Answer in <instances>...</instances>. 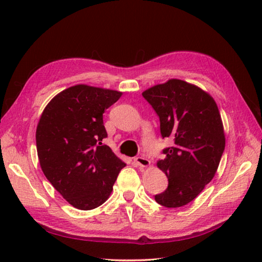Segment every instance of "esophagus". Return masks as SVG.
I'll use <instances>...</instances> for the list:
<instances>
[{
  "label": "esophagus",
  "instance_id": "1",
  "mask_svg": "<svg viewBox=\"0 0 262 262\" xmlns=\"http://www.w3.org/2000/svg\"><path fill=\"white\" fill-rule=\"evenodd\" d=\"M135 162L137 163V165L142 166V168H145V166H148L149 163H151V162H149V160H147L145 157H143V155L135 158Z\"/></svg>",
  "mask_w": 262,
  "mask_h": 262
}]
</instances>
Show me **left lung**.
<instances>
[{"mask_svg":"<svg viewBox=\"0 0 262 262\" xmlns=\"http://www.w3.org/2000/svg\"><path fill=\"white\" fill-rule=\"evenodd\" d=\"M142 94L159 116L161 135L173 142L158 162L169 185L155 200L168 208L181 207L203 191L219 168L225 148L219 108L207 92L176 79Z\"/></svg>","mask_w":262,"mask_h":262,"instance_id":"left-lung-1","label":"left lung"}]
</instances>
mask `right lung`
<instances>
[{
	"label": "right lung",
	"mask_w": 262,
	"mask_h": 262,
	"mask_svg": "<svg viewBox=\"0 0 262 262\" xmlns=\"http://www.w3.org/2000/svg\"><path fill=\"white\" fill-rule=\"evenodd\" d=\"M121 92L79 84L58 93L43 109L36 143L39 163L53 187L73 207L102 205L126 165L102 140L103 113Z\"/></svg>",
	"instance_id": "add662e5"
}]
</instances>
